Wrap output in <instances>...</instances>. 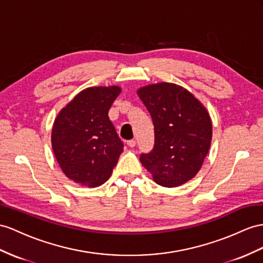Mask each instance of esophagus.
Instances as JSON below:
<instances>
[{"label": "esophagus", "instance_id": "34e87169", "mask_svg": "<svg viewBox=\"0 0 263 263\" xmlns=\"http://www.w3.org/2000/svg\"><path fill=\"white\" fill-rule=\"evenodd\" d=\"M126 144L129 145L130 147H134V146H136V144H137V141L136 140H129L126 142Z\"/></svg>", "mask_w": 263, "mask_h": 263}]
</instances>
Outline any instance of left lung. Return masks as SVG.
Here are the masks:
<instances>
[{
	"label": "left lung",
	"instance_id": "obj_1",
	"mask_svg": "<svg viewBox=\"0 0 263 263\" xmlns=\"http://www.w3.org/2000/svg\"><path fill=\"white\" fill-rule=\"evenodd\" d=\"M137 93L154 125L153 150L141 154V163L159 185L176 187L187 182L197 176L210 149V114L191 92L178 84H149Z\"/></svg>",
	"mask_w": 263,
	"mask_h": 263
}]
</instances>
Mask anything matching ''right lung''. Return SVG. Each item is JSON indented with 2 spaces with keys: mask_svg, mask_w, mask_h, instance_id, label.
Listing matches in <instances>:
<instances>
[{
  "mask_svg": "<svg viewBox=\"0 0 263 263\" xmlns=\"http://www.w3.org/2000/svg\"><path fill=\"white\" fill-rule=\"evenodd\" d=\"M120 93L118 85L87 87L54 120L53 152L63 173L80 185L103 184L123 152L122 141L107 116Z\"/></svg>",
  "mask_w": 263,
  "mask_h": 263,
  "instance_id": "1",
  "label": "right lung"
}]
</instances>
